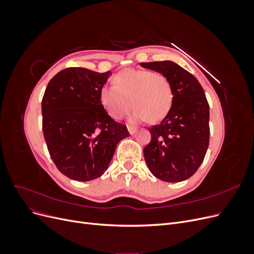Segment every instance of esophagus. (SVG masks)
I'll return each mask as SVG.
<instances>
[{
  "mask_svg": "<svg viewBox=\"0 0 254 254\" xmlns=\"http://www.w3.org/2000/svg\"><path fill=\"white\" fill-rule=\"evenodd\" d=\"M127 128H128V131H129V133H130V134H131V135L135 133V131H136V129H135L134 127H131V126H128Z\"/></svg>",
  "mask_w": 254,
  "mask_h": 254,
  "instance_id": "esophagus-1",
  "label": "esophagus"
}]
</instances>
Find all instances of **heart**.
Returning <instances> with one entry per match:
<instances>
[{"label": "heart", "instance_id": "b5f03b06", "mask_svg": "<svg viewBox=\"0 0 254 254\" xmlns=\"http://www.w3.org/2000/svg\"><path fill=\"white\" fill-rule=\"evenodd\" d=\"M114 86L99 90V102L114 120H121L134 107L130 121H162L173 104L170 80L159 72L125 68L113 76Z\"/></svg>", "mask_w": 254, "mask_h": 254}]
</instances>
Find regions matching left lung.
Segmentation results:
<instances>
[{
    "mask_svg": "<svg viewBox=\"0 0 254 254\" xmlns=\"http://www.w3.org/2000/svg\"><path fill=\"white\" fill-rule=\"evenodd\" d=\"M140 64L165 75L173 91L170 112L148 129L151 140L143 149L146 163L160 180H187L200 166L209 147L210 110L204 91L195 76L173 61Z\"/></svg>",
    "mask_w": 254,
    "mask_h": 254,
    "instance_id": "left-lung-1",
    "label": "left lung"
}]
</instances>
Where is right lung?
<instances>
[{
  "mask_svg": "<svg viewBox=\"0 0 254 254\" xmlns=\"http://www.w3.org/2000/svg\"><path fill=\"white\" fill-rule=\"evenodd\" d=\"M112 73L67 67L57 73L42 98V129L50 156L70 179L90 181L108 168L127 127L112 120L99 90Z\"/></svg>",
  "mask_w": 254,
  "mask_h": 254,
  "instance_id": "obj_1",
  "label": "right lung"
}]
</instances>
